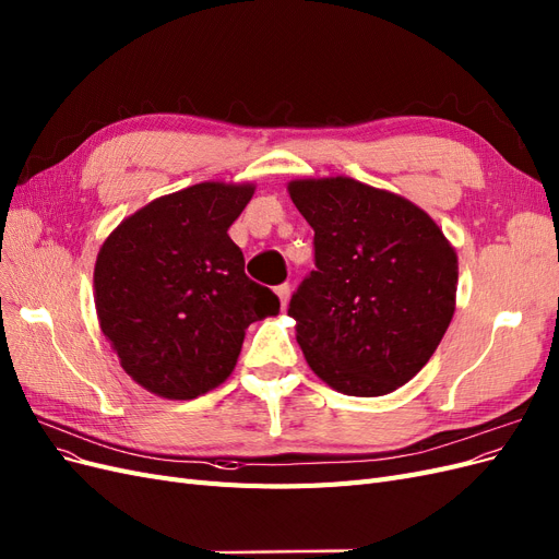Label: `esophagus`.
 Instances as JSON below:
<instances>
[{"label":"esophagus","instance_id":"34e87169","mask_svg":"<svg viewBox=\"0 0 559 559\" xmlns=\"http://www.w3.org/2000/svg\"><path fill=\"white\" fill-rule=\"evenodd\" d=\"M275 294L280 298L282 310H284L286 308V300H289V294H292V286L289 284H280V286H275Z\"/></svg>","mask_w":559,"mask_h":559}]
</instances>
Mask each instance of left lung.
Masks as SVG:
<instances>
[{"instance_id":"1","label":"left lung","mask_w":559,"mask_h":559,"mask_svg":"<svg viewBox=\"0 0 559 559\" xmlns=\"http://www.w3.org/2000/svg\"><path fill=\"white\" fill-rule=\"evenodd\" d=\"M289 195L314 230L317 270L289 302L302 354L347 396L394 392L450 326L454 249L425 210L357 179H296Z\"/></svg>"}]
</instances>
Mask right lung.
I'll use <instances>...</instances> for the list:
<instances>
[{
	"instance_id": "add662e5",
	"label": "right lung",
	"mask_w": 559,
	"mask_h": 559,
	"mask_svg": "<svg viewBox=\"0 0 559 559\" xmlns=\"http://www.w3.org/2000/svg\"><path fill=\"white\" fill-rule=\"evenodd\" d=\"M251 195V183L189 186L123 218L99 249V329L148 392L179 401L210 392L233 373L251 321L280 312L228 238Z\"/></svg>"
}]
</instances>
